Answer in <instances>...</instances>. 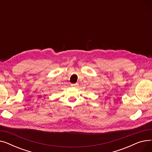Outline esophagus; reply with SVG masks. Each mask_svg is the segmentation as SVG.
Returning <instances> with one entry per match:
<instances>
[{
	"mask_svg": "<svg viewBox=\"0 0 152 152\" xmlns=\"http://www.w3.org/2000/svg\"><path fill=\"white\" fill-rule=\"evenodd\" d=\"M71 86H77V83H75V84H71Z\"/></svg>",
	"mask_w": 152,
	"mask_h": 152,
	"instance_id": "1",
	"label": "esophagus"
}]
</instances>
